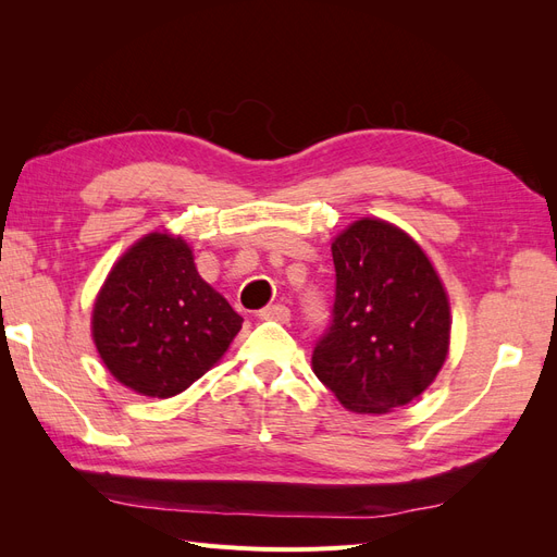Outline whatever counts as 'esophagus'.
Wrapping results in <instances>:
<instances>
[{
    "label": "esophagus",
    "mask_w": 557,
    "mask_h": 557,
    "mask_svg": "<svg viewBox=\"0 0 557 557\" xmlns=\"http://www.w3.org/2000/svg\"><path fill=\"white\" fill-rule=\"evenodd\" d=\"M262 320H274V323H290V309L283 305H272L258 313Z\"/></svg>",
    "instance_id": "obj_1"
}]
</instances>
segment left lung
Listing matches in <instances>:
<instances>
[{
  "mask_svg": "<svg viewBox=\"0 0 557 557\" xmlns=\"http://www.w3.org/2000/svg\"><path fill=\"white\" fill-rule=\"evenodd\" d=\"M336 299L311 369L352 413H391L423 395L450 348V301L411 234L381 218L332 239Z\"/></svg>",
  "mask_w": 557,
  "mask_h": 557,
  "instance_id": "left-lung-1",
  "label": "left lung"
}]
</instances>
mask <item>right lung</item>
Returning <instances> with one entry per match:
<instances>
[{
	"label": "right lung",
	"instance_id": "add662e5",
	"mask_svg": "<svg viewBox=\"0 0 557 557\" xmlns=\"http://www.w3.org/2000/svg\"><path fill=\"white\" fill-rule=\"evenodd\" d=\"M244 318L199 276L193 246L156 230L115 260L90 332L109 374L144 397L183 393L223 360Z\"/></svg>",
	"mask_w": 557,
	"mask_h": 557
}]
</instances>
